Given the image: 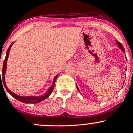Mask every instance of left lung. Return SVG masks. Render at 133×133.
I'll list each match as a JSON object with an SVG mask.
<instances>
[{"instance_id": "1", "label": "left lung", "mask_w": 133, "mask_h": 133, "mask_svg": "<svg viewBox=\"0 0 133 133\" xmlns=\"http://www.w3.org/2000/svg\"><path fill=\"white\" fill-rule=\"evenodd\" d=\"M116 44H117V45H118V47H119V48L121 49V51L123 52H125V51H124V47H123V45H122V44L120 43V42H119L118 41H116ZM76 87H77V90H78V91H79V92H80V91H79V88H78V87H77V85H76Z\"/></svg>"}]
</instances>
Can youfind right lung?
Returning <instances> with one entry per match:
<instances>
[{"label":"right lung","instance_id":"obj_1","mask_svg":"<svg viewBox=\"0 0 133 133\" xmlns=\"http://www.w3.org/2000/svg\"><path fill=\"white\" fill-rule=\"evenodd\" d=\"M14 43V42H13L12 43L10 44V45L9 46V49H7V52H6L5 60H4V64H3L2 77V79H1V76H0L1 77L0 81H2L3 84H4V86H5V89L7 91V92H8L9 94H10V95L12 96L13 97H14L15 99H16L19 101L22 102V103H31V104H36V103H40V102L42 101H44V99H45L47 98L49 96L51 95L53 89H54L55 82H56V79H57V76L59 75V74L54 77V80H53L52 85V86L50 87L49 88V89L47 90V91L45 93V94H42V95H41V96H20L19 95H17V94H15V93L12 92V91H10V90L7 88V85H6V84H5V74L6 69H7V59H8V57H9V52H10V48H11L12 45H13ZM0 74H1V71H0ZM0 76H1V74H0Z\"/></svg>","mask_w":133,"mask_h":133}]
</instances>
